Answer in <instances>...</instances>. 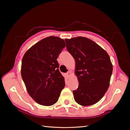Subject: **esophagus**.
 Returning <instances> with one entry per match:
<instances>
[{"label": "esophagus", "mask_w": 130, "mask_h": 130, "mask_svg": "<svg viewBox=\"0 0 130 130\" xmlns=\"http://www.w3.org/2000/svg\"><path fill=\"white\" fill-rule=\"evenodd\" d=\"M66 74H67V76H69L71 74V72H70V71H68L67 73H66Z\"/></svg>", "instance_id": "34e87169"}]
</instances>
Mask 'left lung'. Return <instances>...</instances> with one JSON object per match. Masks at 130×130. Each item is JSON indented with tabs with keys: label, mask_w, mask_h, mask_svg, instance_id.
Returning a JSON list of instances; mask_svg holds the SVG:
<instances>
[{
	"label": "left lung",
	"mask_w": 130,
	"mask_h": 130,
	"mask_svg": "<svg viewBox=\"0 0 130 130\" xmlns=\"http://www.w3.org/2000/svg\"><path fill=\"white\" fill-rule=\"evenodd\" d=\"M66 48L75 61L78 87L74 99L82 106L98 103L107 92L113 66L108 54L93 41L84 37L66 39Z\"/></svg>",
	"instance_id": "obj_1"
}]
</instances>
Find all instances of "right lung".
<instances>
[{
	"instance_id": "1",
	"label": "right lung",
	"mask_w": 130,
	"mask_h": 130,
	"mask_svg": "<svg viewBox=\"0 0 130 130\" xmlns=\"http://www.w3.org/2000/svg\"><path fill=\"white\" fill-rule=\"evenodd\" d=\"M65 46L63 39L50 36L31 47L23 57L22 79L30 96L41 105L55 104L64 87L57 58Z\"/></svg>"
}]
</instances>
